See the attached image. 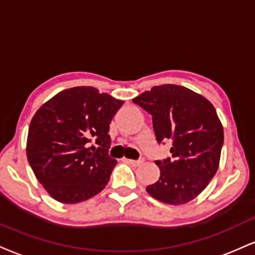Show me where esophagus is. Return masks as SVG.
<instances>
[{
	"label": "esophagus",
	"instance_id": "esophagus-1",
	"mask_svg": "<svg viewBox=\"0 0 255 255\" xmlns=\"http://www.w3.org/2000/svg\"><path fill=\"white\" fill-rule=\"evenodd\" d=\"M126 161L128 162V164L133 165V166H139V165H141L143 162V160H133V159H125Z\"/></svg>",
	"mask_w": 255,
	"mask_h": 255
}]
</instances>
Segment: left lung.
<instances>
[{
    "instance_id": "obj_1",
    "label": "left lung",
    "mask_w": 255,
    "mask_h": 255,
    "mask_svg": "<svg viewBox=\"0 0 255 255\" xmlns=\"http://www.w3.org/2000/svg\"><path fill=\"white\" fill-rule=\"evenodd\" d=\"M152 115L159 143L171 140L172 159L158 160V182L146 188L152 197L182 205L197 197L215 176L223 146V126L207 98L185 87L162 84L133 98Z\"/></svg>"
}]
</instances>
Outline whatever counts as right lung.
Masks as SVG:
<instances>
[{"instance_id": "add662e5", "label": "right lung", "mask_w": 255, "mask_h": 255, "mask_svg": "<svg viewBox=\"0 0 255 255\" xmlns=\"http://www.w3.org/2000/svg\"><path fill=\"white\" fill-rule=\"evenodd\" d=\"M124 101L96 88L60 91L30 121L27 159L48 195L64 204L100 194L118 164L108 155L109 125Z\"/></svg>"}]
</instances>
